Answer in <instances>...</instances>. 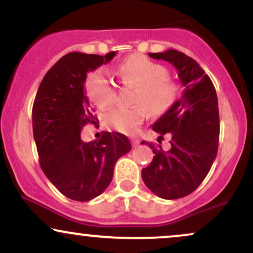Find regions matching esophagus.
<instances>
[{
	"label": "esophagus",
	"instance_id": "obj_1",
	"mask_svg": "<svg viewBox=\"0 0 253 253\" xmlns=\"http://www.w3.org/2000/svg\"><path fill=\"white\" fill-rule=\"evenodd\" d=\"M130 143H132V146L133 147H136L139 145V143H140V141H139V139L133 138V139H130Z\"/></svg>",
	"mask_w": 253,
	"mask_h": 253
}]
</instances>
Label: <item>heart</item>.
I'll use <instances>...</instances> for the list:
<instances>
[{
    "instance_id": "obj_1",
    "label": "heart",
    "mask_w": 253,
    "mask_h": 253,
    "mask_svg": "<svg viewBox=\"0 0 253 253\" xmlns=\"http://www.w3.org/2000/svg\"><path fill=\"white\" fill-rule=\"evenodd\" d=\"M118 77L125 85L133 88L132 107H114L104 115L109 128L135 134L149 114L163 115L176 102L179 88L169 77V71L162 64L144 56H130L118 65ZM86 96L95 106L104 108L114 102L117 96L113 83L102 69L89 72L84 82Z\"/></svg>"
}]
</instances>
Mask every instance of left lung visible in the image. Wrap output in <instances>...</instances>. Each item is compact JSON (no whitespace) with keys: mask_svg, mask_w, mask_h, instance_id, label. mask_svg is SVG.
I'll return each mask as SVG.
<instances>
[{"mask_svg":"<svg viewBox=\"0 0 253 253\" xmlns=\"http://www.w3.org/2000/svg\"><path fill=\"white\" fill-rule=\"evenodd\" d=\"M149 56L172 64L184 90L152 127L161 134L158 141L164 135L169 136L170 150L141 141L155 153L149 167L141 170V177L157 196L181 199L201 184L216 157L220 134L216 91L210 76L183 52L168 50Z\"/></svg>","mask_w":253,"mask_h":253,"instance_id":"obj_1","label":"left lung"}]
</instances>
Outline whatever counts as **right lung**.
<instances>
[{
    "label": "right lung",
    "instance_id": "right-lung-1",
    "mask_svg": "<svg viewBox=\"0 0 253 253\" xmlns=\"http://www.w3.org/2000/svg\"><path fill=\"white\" fill-rule=\"evenodd\" d=\"M114 56L115 51L106 56L65 54L45 75L34 100L32 120L39 164L52 184L75 201L101 195L112 182L118 159L132 149L127 136L117 132H103L90 143L81 139L83 127L97 120L85 96L86 74Z\"/></svg>",
    "mask_w": 253,
    "mask_h": 253
}]
</instances>
